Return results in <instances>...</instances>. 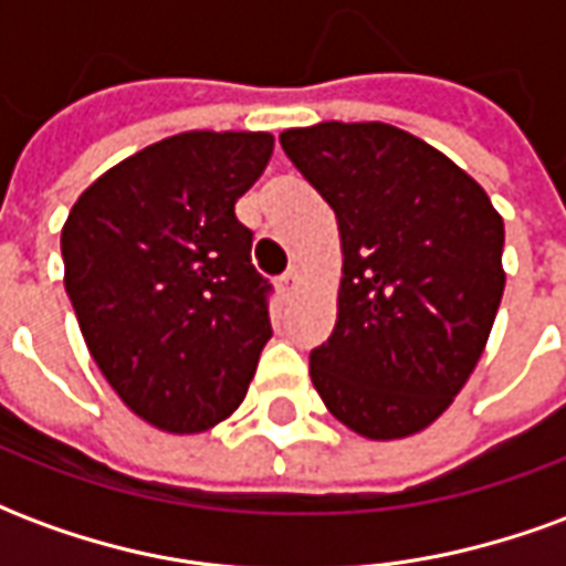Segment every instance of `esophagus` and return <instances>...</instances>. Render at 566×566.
I'll list each match as a JSON object with an SVG mask.
<instances>
[{"mask_svg":"<svg viewBox=\"0 0 566 566\" xmlns=\"http://www.w3.org/2000/svg\"><path fill=\"white\" fill-rule=\"evenodd\" d=\"M300 279H303V272L296 270V266L287 272V275H282V279H279V294H282V300H291V296H294Z\"/></svg>","mask_w":566,"mask_h":566,"instance_id":"34e87169","label":"esophagus"}]
</instances>
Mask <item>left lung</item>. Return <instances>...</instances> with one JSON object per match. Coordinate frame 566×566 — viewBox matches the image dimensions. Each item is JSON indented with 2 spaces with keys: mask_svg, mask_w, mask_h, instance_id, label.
<instances>
[{
  "mask_svg": "<svg viewBox=\"0 0 566 566\" xmlns=\"http://www.w3.org/2000/svg\"><path fill=\"white\" fill-rule=\"evenodd\" d=\"M279 142L343 242L336 327L308 355L312 385L360 437H412L485 352L506 284L503 218L458 163L391 124L324 120Z\"/></svg>",
  "mask_w": 566,
  "mask_h": 566,
  "instance_id": "obj_1",
  "label": "left lung"
}]
</instances>
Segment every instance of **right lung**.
I'll return each mask as SVG.
<instances>
[{"instance_id":"obj_1","label":"right lung","mask_w":566,"mask_h":566,"mask_svg":"<svg viewBox=\"0 0 566 566\" xmlns=\"http://www.w3.org/2000/svg\"><path fill=\"white\" fill-rule=\"evenodd\" d=\"M270 133L190 129L99 175L60 235L66 294L96 367L166 433H199L245 400L270 308L235 199L272 157Z\"/></svg>"}]
</instances>
